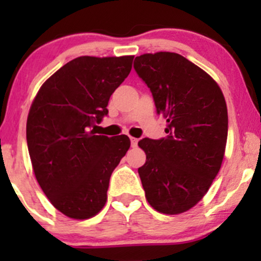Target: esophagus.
Wrapping results in <instances>:
<instances>
[{
  "mask_svg": "<svg viewBox=\"0 0 261 261\" xmlns=\"http://www.w3.org/2000/svg\"><path fill=\"white\" fill-rule=\"evenodd\" d=\"M131 147H137V142H139V140L135 139V137H131Z\"/></svg>",
  "mask_w": 261,
  "mask_h": 261,
  "instance_id": "obj_1",
  "label": "esophagus"
}]
</instances>
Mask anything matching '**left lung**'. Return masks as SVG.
Masks as SVG:
<instances>
[{
  "label": "left lung",
  "instance_id": "left-lung-1",
  "mask_svg": "<svg viewBox=\"0 0 261 261\" xmlns=\"http://www.w3.org/2000/svg\"><path fill=\"white\" fill-rule=\"evenodd\" d=\"M134 68L167 120L166 137L139 141L146 153L139 168L146 199L162 214H181L202 199L221 168L226 100L212 77L179 54H143Z\"/></svg>",
  "mask_w": 261,
  "mask_h": 261
}]
</instances>
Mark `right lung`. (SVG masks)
Returning <instances> with one entry per match:
<instances>
[{"label":"right lung","mask_w":261,"mask_h":261,"mask_svg":"<svg viewBox=\"0 0 261 261\" xmlns=\"http://www.w3.org/2000/svg\"><path fill=\"white\" fill-rule=\"evenodd\" d=\"M134 56H81L45 81L27 120L35 178L67 217L86 220L107 202L110 175L130 148L126 135H95L108 101L131 71Z\"/></svg>","instance_id":"right-lung-1"}]
</instances>
